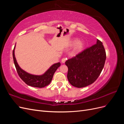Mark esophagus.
<instances>
[{
	"label": "esophagus",
	"instance_id": "1",
	"mask_svg": "<svg viewBox=\"0 0 124 124\" xmlns=\"http://www.w3.org/2000/svg\"><path fill=\"white\" fill-rule=\"evenodd\" d=\"M66 60H67V58H63L62 59V62L65 63V62L66 61Z\"/></svg>",
	"mask_w": 124,
	"mask_h": 124
}]
</instances>
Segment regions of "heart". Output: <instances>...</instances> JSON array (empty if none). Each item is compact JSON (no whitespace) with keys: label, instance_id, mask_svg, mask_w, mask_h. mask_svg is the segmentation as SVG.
Instances as JSON below:
<instances>
[{"label":"heart","instance_id":"heart-1","mask_svg":"<svg viewBox=\"0 0 124 124\" xmlns=\"http://www.w3.org/2000/svg\"><path fill=\"white\" fill-rule=\"evenodd\" d=\"M71 46H73L75 44L73 48V52L74 53H78L80 52L84 46L85 43L82 41H78L77 39H74L71 42Z\"/></svg>","mask_w":124,"mask_h":124}]
</instances>
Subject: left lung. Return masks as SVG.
Segmentation results:
<instances>
[{
  "instance_id": "1",
  "label": "left lung",
  "mask_w": 124,
  "mask_h": 124,
  "mask_svg": "<svg viewBox=\"0 0 124 124\" xmlns=\"http://www.w3.org/2000/svg\"><path fill=\"white\" fill-rule=\"evenodd\" d=\"M106 59L102 43L97 39L96 44L65 62L68 68L67 78L69 83L78 88L93 84L102 71Z\"/></svg>"
}]
</instances>
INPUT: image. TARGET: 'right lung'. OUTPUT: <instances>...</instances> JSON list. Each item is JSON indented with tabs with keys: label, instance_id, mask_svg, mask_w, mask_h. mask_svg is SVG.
Wrapping results in <instances>:
<instances>
[{
	"label": "right lung",
	"instance_id": "1",
	"mask_svg": "<svg viewBox=\"0 0 124 124\" xmlns=\"http://www.w3.org/2000/svg\"><path fill=\"white\" fill-rule=\"evenodd\" d=\"M16 45L13 51V58L15 66L18 76L25 83L29 86L35 87L42 88L49 84L53 78L55 71L61 66V63L57 62L52 65L49 69L42 75H33L30 74L22 69L18 65L16 59L15 57L14 50Z\"/></svg>",
	"mask_w": 124,
	"mask_h": 124
}]
</instances>
